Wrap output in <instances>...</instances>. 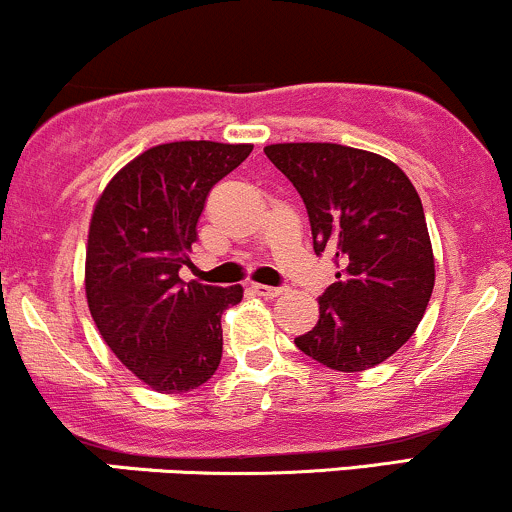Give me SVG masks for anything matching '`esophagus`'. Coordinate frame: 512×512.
<instances>
[{"instance_id":"34e87169","label":"esophagus","mask_w":512,"mask_h":512,"mask_svg":"<svg viewBox=\"0 0 512 512\" xmlns=\"http://www.w3.org/2000/svg\"><path fill=\"white\" fill-rule=\"evenodd\" d=\"M251 290H254L256 295H261V298H278V295L283 293V288H273V285H261V283L251 285Z\"/></svg>"}]
</instances>
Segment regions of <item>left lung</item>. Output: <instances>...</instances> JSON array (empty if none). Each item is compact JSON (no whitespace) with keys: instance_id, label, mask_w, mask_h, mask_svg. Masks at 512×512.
Returning a JSON list of instances; mask_svg holds the SVG:
<instances>
[{"instance_id":"8db88e82","label":"left lung","mask_w":512,"mask_h":512,"mask_svg":"<svg viewBox=\"0 0 512 512\" xmlns=\"http://www.w3.org/2000/svg\"><path fill=\"white\" fill-rule=\"evenodd\" d=\"M307 207L315 254L342 271L320 298V320L295 339L334 371L378 366L415 334L434 288V256L420 195L378 153L342 144L263 148Z\"/></svg>"}]
</instances>
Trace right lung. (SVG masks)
Returning <instances> with one entry per match:
<instances>
[{
    "label": "right lung",
    "mask_w": 512,
    "mask_h": 512,
    "mask_svg": "<svg viewBox=\"0 0 512 512\" xmlns=\"http://www.w3.org/2000/svg\"><path fill=\"white\" fill-rule=\"evenodd\" d=\"M251 144L173 141L114 175L90 219L85 295L102 339L158 393L200 388L222 361V312L241 285L183 283L210 190Z\"/></svg>",
    "instance_id": "add662e5"
}]
</instances>
